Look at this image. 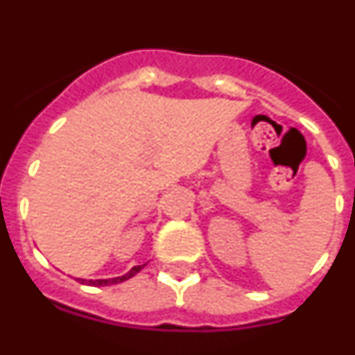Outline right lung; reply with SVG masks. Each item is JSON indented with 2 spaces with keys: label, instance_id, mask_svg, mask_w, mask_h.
<instances>
[{
  "label": "right lung",
  "instance_id": "right-lung-1",
  "mask_svg": "<svg viewBox=\"0 0 355 355\" xmlns=\"http://www.w3.org/2000/svg\"><path fill=\"white\" fill-rule=\"evenodd\" d=\"M144 266H146V265H137V266H133V268H131V270L128 272V274L121 275V277L96 279V281H92V279H90V281H87V279H78V281H80L81 284H89V286H110V284H117V283H122V281H128V279H131V277H133V275L139 274V272L142 270Z\"/></svg>",
  "mask_w": 355,
  "mask_h": 355
}]
</instances>
